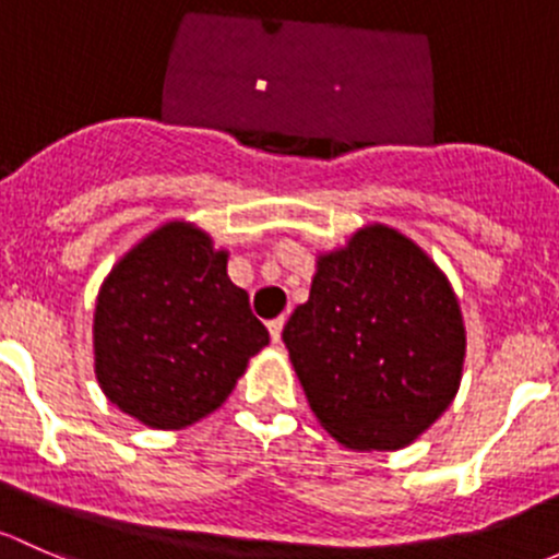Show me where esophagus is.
<instances>
[{
  "instance_id": "1",
  "label": "esophagus",
  "mask_w": 559,
  "mask_h": 559,
  "mask_svg": "<svg viewBox=\"0 0 559 559\" xmlns=\"http://www.w3.org/2000/svg\"><path fill=\"white\" fill-rule=\"evenodd\" d=\"M282 328H285V314H282V318H277V320L269 322V333H272V342L274 344H277L280 338H282Z\"/></svg>"
}]
</instances>
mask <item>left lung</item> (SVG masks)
Here are the masks:
<instances>
[{"label": "left lung", "mask_w": 559, "mask_h": 559, "mask_svg": "<svg viewBox=\"0 0 559 559\" xmlns=\"http://www.w3.org/2000/svg\"><path fill=\"white\" fill-rule=\"evenodd\" d=\"M282 338L314 417L347 450H404L463 379L465 322L450 277L384 223L318 252L309 298Z\"/></svg>", "instance_id": "8db88e82"}]
</instances>
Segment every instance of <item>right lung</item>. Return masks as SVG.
<instances>
[{"mask_svg": "<svg viewBox=\"0 0 559 559\" xmlns=\"http://www.w3.org/2000/svg\"><path fill=\"white\" fill-rule=\"evenodd\" d=\"M269 331L228 277V250L166 221L115 261L94 309V373L136 423L182 430L223 406Z\"/></svg>", "mask_w": 559, "mask_h": 559, "instance_id": "add662e5", "label": "right lung"}]
</instances>
